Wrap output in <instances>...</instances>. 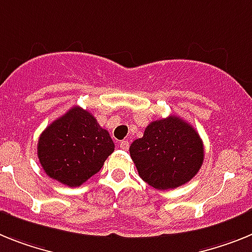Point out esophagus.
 <instances>
[{
	"label": "esophagus",
	"instance_id": "34e87169",
	"mask_svg": "<svg viewBox=\"0 0 252 252\" xmlns=\"http://www.w3.org/2000/svg\"><path fill=\"white\" fill-rule=\"evenodd\" d=\"M119 147L124 151H128L129 150V142L128 141H122L119 143Z\"/></svg>",
	"mask_w": 252,
	"mask_h": 252
}]
</instances>
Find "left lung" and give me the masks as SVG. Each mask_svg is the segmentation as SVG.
Listing matches in <instances>:
<instances>
[{"mask_svg": "<svg viewBox=\"0 0 252 252\" xmlns=\"http://www.w3.org/2000/svg\"><path fill=\"white\" fill-rule=\"evenodd\" d=\"M129 152L142 180L158 190L187 184L198 174L204 159L198 132L175 115L148 124Z\"/></svg>", "mask_w": 252, "mask_h": 252, "instance_id": "left-lung-1", "label": "left lung"}]
</instances>
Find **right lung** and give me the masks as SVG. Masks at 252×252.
<instances>
[{
	"mask_svg": "<svg viewBox=\"0 0 252 252\" xmlns=\"http://www.w3.org/2000/svg\"><path fill=\"white\" fill-rule=\"evenodd\" d=\"M114 142L93 114L73 106L40 134L38 157L49 178L76 188L100 171Z\"/></svg>",
	"mask_w": 252,
	"mask_h": 252,
	"instance_id": "right-lung-1",
	"label": "right lung"
}]
</instances>
